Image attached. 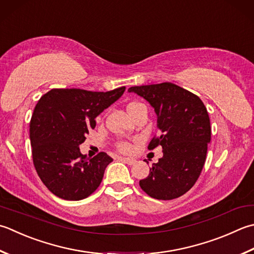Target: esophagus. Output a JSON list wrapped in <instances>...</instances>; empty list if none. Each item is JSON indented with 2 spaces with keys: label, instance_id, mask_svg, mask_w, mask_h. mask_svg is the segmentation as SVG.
<instances>
[{
  "label": "esophagus",
  "instance_id": "esophagus-1",
  "mask_svg": "<svg viewBox=\"0 0 254 254\" xmlns=\"http://www.w3.org/2000/svg\"><path fill=\"white\" fill-rule=\"evenodd\" d=\"M121 161L128 164V165H133V164H135L136 162L135 158H132V157H121Z\"/></svg>",
  "mask_w": 254,
  "mask_h": 254
}]
</instances>
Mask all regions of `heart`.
<instances>
[{
    "mask_svg": "<svg viewBox=\"0 0 254 254\" xmlns=\"http://www.w3.org/2000/svg\"><path fill=\"white\" fill-rule=\"evenodd\" d=\"M140 106H142V103H140V102H132V103H130V104H128V106H127V111H128V113H130L131 111H133L135 108L140 107ZM117 147H118V150L121 151V152H127V151H130V145H128V144H127V142H119V143L117 144Z\"/></svg>",
    "mask_w": 254,
    "mask_h": 254,
    "instance_id": "heart-1",
    "label": "heart"
}]
</instances>
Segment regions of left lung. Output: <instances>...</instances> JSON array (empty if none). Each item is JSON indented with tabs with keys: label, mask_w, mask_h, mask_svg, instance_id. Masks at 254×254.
Wrapping results in <instances>:
<instances>
[{
	"label": "left lung",
	"mask_w": 254,
	"mask_h": 254,
	"mask_svg": "<svg viewBox=\"0 0 254 254\" xmlns=\"http://www.w3.org/2000/svg\"><path fill=\"white\" fill-rule=\"evenodd\" d=\"M128 91L143 97L154 108L158 135L147 148H163V157L140 181L142 190L161 200L183 196L195 185L205 165L211 138L205 104L196 94L172 82L135 86Z\"/></svg>",
	"instance_id": "left-lung-1"
}]
</instances>
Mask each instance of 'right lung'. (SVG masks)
I'll return each mask as SVG.
<instances>
[{
    "label": "right lung",
    "mask_w": 254,
    "mask_h": 254,
    "mask_svg": "<svg viewBox=\"0 0 254 254\" xmlns=\"http://www.w3.org/2000/svg\"><path fill=\"white\" fill-rule=\"evenodd\" d=\"M126 87L107 92L83 89H52L39 99L29 123L33 163L44 185L66 200L84 199L101 184L106 167L113 160L100 152L82 155L96 119L120 98Z\"/></svg>",
    "instance_id": "right-lung-1"
}]
</instances>
